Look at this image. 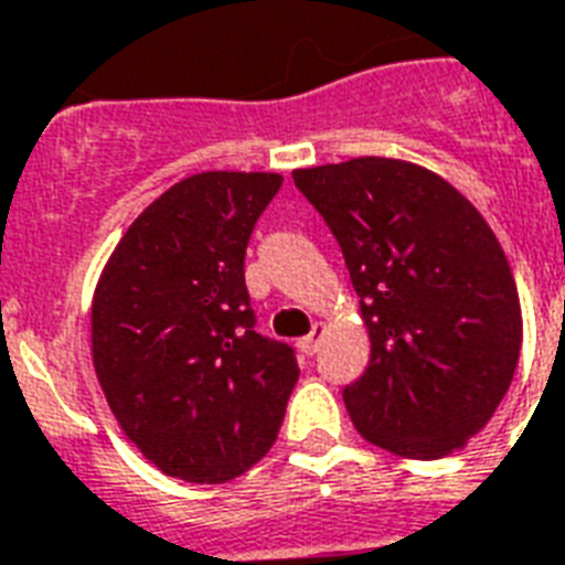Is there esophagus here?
<instances>
[{"label":"esophagus","mask_w":565,"mask_h":565,"mask_svg":"<svg viewBox=\"0 0 565 565\" xmlns=\"http://www.w3.org/2000/svg\"><path fill=\"white\" fill-rule=\"evenodd\" d=\"M322 338H326V326H322V322H317L311 334L299 340V352H301V355H313V352L320 350Z\"/></svg>","instance_id":"obj_1"}]
</instances>
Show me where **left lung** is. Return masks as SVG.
<instances>
[{
  "mask_svg": "<svg viewBox=\"0 0 565 565\" xmlns=\"http://www.w3.org/2000/svg\"><path fill=\"white\" fill-rule=\"evenodd\" d=\"M361 296L370 364L343 391L370 445L403 459L462 450L501 406L522 305L498 236L436 171L397 157L296 168Z\"/></svg>",
  "mask_w": 565,
  "mask_h": 565,
  "instance_id": "left-lung-1",
  "label": "left lung"
}]
</instances>
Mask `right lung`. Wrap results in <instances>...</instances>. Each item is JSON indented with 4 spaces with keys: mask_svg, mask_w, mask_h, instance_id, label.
<instances>
[{
    "mask_svg": "<svg viewBox=\"0 0 565 565\" xmlns=\"http://www.w3.org/2000/svg\"><path fill=\"white\" fill-rule=\"evenodd\" d=\"M273 171H201L139 213L92 299L94 373L124 436L168 477L231 483L278 438L299 379L260 338L245 245L281 189Z\"/></svg>",
    "mask_w": 565,
    "mask_h": 565,
    "instance_id": "obj_1",
    "label": "right lung"
}]
</instances>
